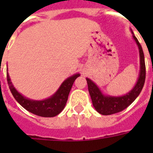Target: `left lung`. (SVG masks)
<instances>
[{
  "instance_id": "8db88e82",
  "label": "left lung",
  "mask_w": 153,
  "mask_h": 153,
  "mask_svg": "<svg viewBox=\"0 0 153 153\" xmlns=\"http://www.w3.org/2000/svg\"><path fill=\"white\" fill-rule=\"evenodd\" d=\"M132 36L135 42L137 44L139 51V62H140V68H139V74L137 82L135 83L134 88L128 93L121 96H111V95H106L102 92L99 87L96 83L88 78H86L88 88L89 92L91 99L93 102L94 108L98 113L103 115H112L115 113H118L128 107L141 93L143 87L144 85L145 77H146V68H145L144 55L143 51L141 45L138 42V39L135 37L134 33L130 29Z\"/></svg>"
}]
</instances>
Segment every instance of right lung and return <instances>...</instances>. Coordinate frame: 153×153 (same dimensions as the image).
Listing matches in <instances>:
<instances>
[{
  "instance_id": "obj_1",
  "label": "right lung",
  "mask_w": 153,
  "mask_h": 153,
  "mask_svg": "<svg viewBox=\"0 0 153 153\" xmlns=\"http://www.w3.org/2000/svg\"><path fill=\"white\" fill-rule=\"evenodd\" d=\"M79 76L80 74L76 73L72 76L67 78L60 84L59 88L53 95L43 100H33L22 95L14 87L8 73H7V81L12 95L25 109L39 116L54 117L59 115L63 111L67 102L68 96L71 88L73 86L74 82Z\"/></svg>"
}]
</instances>
